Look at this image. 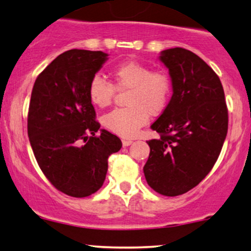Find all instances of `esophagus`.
<instances>
[{"label":"esophagus","instance_id":"obj_1","mask_svg":"<svg viewBox=\"0 0 251 251\" xmlns=\"http://www.w3.org/2000/svg\"><path fill=\"white\" fill-rule=\"evenodd\" d=\"M132 144V140L131 139H123L122 140V145L126 147V146H130Z\"/></svg>","mask_w":251,"mask_h":251}]
</instances>
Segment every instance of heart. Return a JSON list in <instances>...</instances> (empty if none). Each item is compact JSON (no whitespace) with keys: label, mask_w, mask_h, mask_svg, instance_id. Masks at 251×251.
Here are the masks:
<instances>
[{"label":"heart","mask_w":251,"mask_h":251,"mask_svg":"<svg viewBox=\"0 0 251 251\" xmlns=\"http://www.w3.org/2000/svg\"><path fill=\"white\" fill-rule=\"evenodd\" d=\"M113 84L100 76L91 78L88 96L91 104L106 108L113 102L115 89L128 90L126 105L101 119L105 129L115 135L131 138L146 125L151 116L166 111L173 96V80L166 71L154 70L136 60L123 61L111 71Z\"/></svg>","instance_id":"b5f03b06"}]
</instances>
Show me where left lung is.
<instances>
[{
  "mask_svg": "<svg viewBox=\"0 0 251 251\" xmlns=\"http://www.w3.org/2000/svg\"><path fill=\"white\" fill-rule=\"evenodd\" d=\"M160 60L169 70L174 94L151 126L160 137L147 142L144 174L157 193L176 197L210 173L226 138L228 113L218 75L200 57L173 48L162 51Z\"/></svg>",
  "mask_w": 251,
  "mask_h": 251,
  "instance_id": "obj_1",
  "label": "left lung"
}]
</instances>
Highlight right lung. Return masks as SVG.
I'll return each mask as SVG.
<instances>
[{
	"mask_svg": "<svg viewBox=\"0 0 251 251\" xmlns=\"http://www.w3.org/2000/svg\"><path fill=\"white\" fill-rule=\"evenodd\" d=\"M102 51L72 49L36 77L27 132L37 164L64 194L85 198L102 186L108 156L119 152V137L101 129L88 96L91 78L107 60Z\"/></svg>",
	"mask_w": 251,
	"mask_h": 251,
	"instance_id": "add662e5",
	"label": "right lung"
}]
</instances>
